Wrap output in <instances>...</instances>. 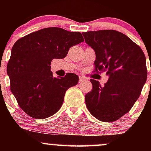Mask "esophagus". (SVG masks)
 <instances>
[{"label":"esophagus","mask_w":151,"mask_h":151,"mask_svg":"<svg viewBox=\"0 0 151 151\" xmlns=\"http://www.w3.org/2000/svg\"><path fill=\"white\" fill-rule=\"evenodd\" d=\"M84 78L83 77H81V76H79V82H81V81L84 80Z\"/></svg>","instance_id":"obj_1"}]
</instances>
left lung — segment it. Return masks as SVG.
I'll return each instance as SVG.
<instances>
[{
  "label": "left lung",
  "instance_id": "8db88e82",
  "mask_svg": "<svg viewBox=\"0 0 151 151\" xmlns=\"http://www.w3.org/2000/svg\"><path fill=\"white\" fill-rule=\"evenodd\" d=\"M82 35L95 51V72H106L109 77L104 86L90 80L93 88L85 96L86 107L98 120L115 121L131 110L141 95L148 74L145 55L138 45L116 30Z\"/></svg>",
  "mask_w": 151,
  "mask_h": 151
}]
</instances>
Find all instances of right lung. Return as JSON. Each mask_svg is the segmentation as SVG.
<instances>
[{"mask_svg":"<svg viewBox=\"0 0 151 151\" xmlns=\"http://www.w3.org/2000/svg\"><path fill=\"white\" fill-rule=\"evenodd\" d=\"M79 32L47 27L27 35L15 42L7 73L10 90L23 111L43 119L61 108L65 92L79 81L77 74L54 77L50 70L53 59H63L72 46L84 42Z\"/></svg>","mask_w":151,"mask_h":151,"instance_id":"1","label":"right lung"}]
</instances>
